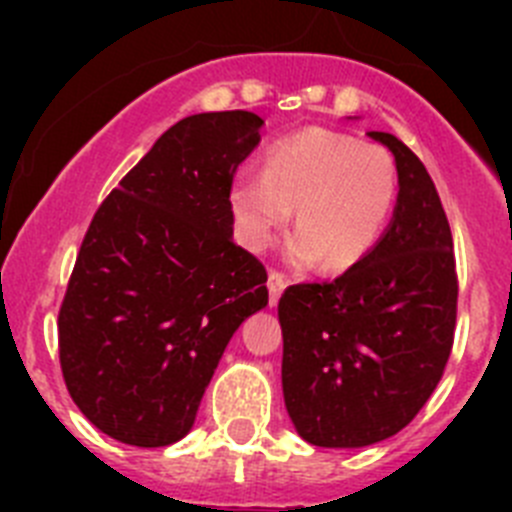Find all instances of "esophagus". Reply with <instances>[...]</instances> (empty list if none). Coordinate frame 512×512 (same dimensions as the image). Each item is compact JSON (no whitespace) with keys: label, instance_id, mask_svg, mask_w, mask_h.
<instances>
[{"label":"esophagus","instance_id":"obj_1","mask_svg":"<svg viewBox=\"0 0 512 512\" xmlns=\"http://www.w3.org/2000/svg\"><path fill=\"white\" fill-rule=\"evenodd\" d=\"M266 287H269V305L274 307L279 302V297H282L284 287H287V279H284V274H279V271H269Z\"/></svg>","mask_w":512,"mask_h":512}]
</instances>
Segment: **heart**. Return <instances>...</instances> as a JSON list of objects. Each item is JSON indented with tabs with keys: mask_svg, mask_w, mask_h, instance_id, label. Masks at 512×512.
I'll return each mask as SVG.
<instances>
[{
	"mask_svg": "<svg viewBox=\"0 0 512 512\" xmlns=\"http://www.w3.org/2000/svg\"><path fill=\"white\" fill-rule=\"evenodd\" d=\"M397 194L395 161L384 148L346 133L307 128L277 140L264 171L241 169L230 184V210L243 246L261 251L287 225L292 264L341 271L377 246Z\"/></svg>",
	"mask_w": 512,
	"mask_h": 512,
	"instance_id": "1",
	"label": "heart"
}]
</instances>
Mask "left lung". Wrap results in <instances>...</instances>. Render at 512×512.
<instances>
[{
	"label": "left lung",
	"instance_id": "left-lung-1",
	"mask_svg": "<svg viewBox=\"0 0 512 512\" xmlns=\"http://www.w3.org/2000/svg\"><path fill=\"white\" fill-rule=\"evenodd\" d=\"M397 164L390 228L359 264L279 300L284 405L323 449L400 433L441 382L456 325L454 238L431 176L400 138L369 133Z\"/></svg>",
	"mask_w": 512,
	"mask_h": 512
}]
</instances>
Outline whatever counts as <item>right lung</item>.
<instances>
[{
    "instance_id": "add662e5",
    "label": "right lung",
    "mask_w": 512,
    "mask_h": 512,
    "mask_svg": "<svg viewBox=\"0 0 512 512\" xmlns=\"http://www.w3.org/2000/svg\"><path fill=\"white\" fill-rule=\"evenodd\" d=\"M261 125L243 110L184 117L94 212L58 312V356L76 408L115 441L156 449L187 436L228 341L269 302L230 210Z\"/></svg>"
}]
</instances>
